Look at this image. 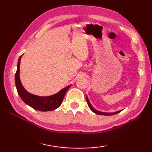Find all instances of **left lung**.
<instances>
[{
  "label": "left lung",
  "mask_w": 152,
  "mask_h": 152,
  "mask_svg": "<svg viewBox=\"0 0 152 152\" xmlns=\"http://www.w3.org/2000/svg\"><path fill=\"white\" fill-rule=\"evenodd\" d=\"M86 101H87V103H88V105L90 109L92 110V112H94V113H96V114L98 115H106V116H109V115H115V114H117V113H119V112L121 111V110H119V111H117V112H114V113H104V112H101V111H99V110H97L94 109V108L92 106L91 102H90L89 100H88V98L86 96Z\"/></svg>",
  "instance_id": "1"
}]
</instances>
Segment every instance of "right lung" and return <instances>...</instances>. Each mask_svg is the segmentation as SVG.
<instances>
[{
	"label": "right lung",
	"mask_w": 152,
	"mask_h": 152,
	"mask_svg": "<svg viewBox=\"0 0 152 152\" xmlns=\"http://www.w3.org/2000/svg\"><path fill=\"white\" fill-rule=\"evenodd\" d=\"M21 57L22 56H20L18 60L17 69L15 74V85L20 97L25 102V103L32 107L33 109L40 111H49L57 109L61 105L64 95L71 85L66 86L58 93L49 96H39L29 93L23 86L19 77V68Z\"/></svg>",
	"instance_id": "1"
}]
</instances>
